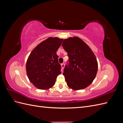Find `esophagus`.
Here are the masks:
<instances>
[{
    "instance_id": "1",
    "label": "esophagus",
    "mask_w": 123,
    "mask_h": 123,
    "mask_svg": "<svg viewBox=\"0 0 123 123\" xmlns=\"http://www.w3.org/2000/svg\"><path fill=\"white\" fill-rule=\"evenodd\" d=\"M61 66H62V69L63 70L65 67V64H64V63H62V64H61Z\"/></svg>"
}]
</instances>
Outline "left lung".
I'll list each match as a JSON object with an SVG mask.
<instances>
[{"instance_id": "8db88e82", "label": "left lung", "mask_w": 123, "mask_h": 123, "mask_svg": "<svg viewBox=\"0 0 123 123\" xmlns=\"http://www.w3.org/2000/svg\"><path fill=\"white\" fill-rule=\"evenodd\" d=\"M62 46L69 56V64L66 65L63 73L68 86L74 90L87 88L94 80L98 70L94 53L76 36L64 39Z\"/></svg>"}]
</instances>
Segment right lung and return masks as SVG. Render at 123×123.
<instances>
[{"label": "right lung", "instance_id": "right-lung-1", "mask_svg": "<svg viewBox=\"0 0 123 123\" xmlns=\"http://www.w3.org/2000/svg\"><path fill=\"white\" fill-rule=\"evenodd\" d=\"M63 39L49 37L32 50L26 63V71L30 81L35 87L46 90L54 85L61 73L56 52Z\"/></svg>", "mask_w": 123, "mask_h": 123}]
</instances>
